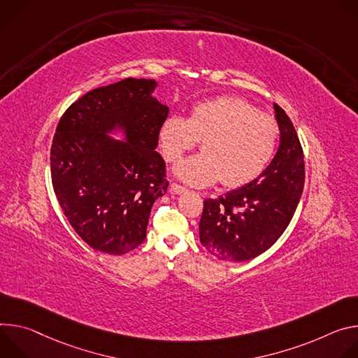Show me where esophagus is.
Masks as SVG:
<instances>
[{
  "label": "esophagus",
  "instance_id": "obj_1",
  "mask_svg": "<svg viewBox=\"0 0 358 358\" xmlns=\"http://www.w3.org/2000/svg\"><path fill=\"white\" fill-rule=\"evenodd\" d=\"M171 190H172L173 193H176V194H183V193H186V187H183V186L178 185V183H173V185L171 186Z\"/></svg>",
  "mask_w": 358,
  "mask_h": 358
}]
</instances>
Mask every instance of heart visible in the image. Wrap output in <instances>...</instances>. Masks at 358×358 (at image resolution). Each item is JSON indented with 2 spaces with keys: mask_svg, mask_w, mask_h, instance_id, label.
<instances>
[{
  "mask_svg": "<svg viewBox=\"0 0 358 358\" xmlns=\"http://www.w3.org/2000/svg\"><path fill=\"white\" fill-rule=\"evenodd\" d=\"M279 125L245 99L219 96L196 103L187 119L172 115L159 129V143L168 162L202 141V153L176 165L175 173L187 185L205 187L222 180L241 187L257 179L275 150Z\"/></svg>",
  "mask_w": 358,
  "mask_h": 358,
  "instance_id": "heart-1",
  "label": "heart"
}]
</instances>
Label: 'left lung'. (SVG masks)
I'll return each mask as SVG.
<instances>
[{"mask_svg":"<svg viewBox=\"0 0 358 358\" xmlns=\"http://www.w3.org/2000/svg\"><path fill=\"white\" fill-rule=\"evenodd\" d=\"M280 145L264 172L219 199H206L201 243L224 262H246L270 249L289 226L304 187V156L286 112L273 103Z\"/></svg>","mask_w":358,"mask_h":358,"instance_id":"1","label":"left lung"}]
</instances>
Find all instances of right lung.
<instances>
[{
  "label": "right lung",
  "instance_id": "obj_1",
  "mask_svg": "<svg viewBox=\"0 0 358 358\" xmlns=\"http://www.w3.org/2000/svg\"><path fill=\"white\" fill-rule=\"evenodd\" d=\"M156 87L155 79L127 78L96 88L73 102L57 127L54 192L73 230L98 252L136 249L152 205L166 193L165 161L155 149L169 108L153 98Z\"/></svg>",
  "mask_w": 358,
  "mask_h": 358
}]
</instances>
